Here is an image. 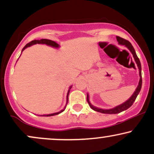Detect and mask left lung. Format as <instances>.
I'll return each mask as SVG.
<instances>
[{
    "mask_svg": "<svg viewBox=\"0 0 154 154\" xmlns=\"http://www.w3.org/2000/svg\"><path fill=\"white\" fill-rule=\"evenodd\" d=\"M116 40H117V41L119 42V44H121V45H125V46H126L129 50L130 51V52L132 53V56H133L134 59L135 60V62L137 63V66H138L139 68V75H140V81H139V84H138V86H137V89H136V91H135V93H133V95H132L131 97H130L129 99L127 100L126 102H125V103H123L122 104H121V105L118 106H116L115 108H114V109H98V108H96L95 106H92L91 103L89 102V96H88V95H87V100L88 102V103H89V106H91V108L92 109H93L94 111H98V112H100V113H103V114H118V113H120L122 112V111H125V110H127V109H129L131 106L133 104L134 101H135L136 98H137V95H138V93H140V89H141V87H142V75H141V64H140V60L138 59V57L137 56V54H136L135 53V49H134L133 46L132 45V44L130 43V42L128 41V40H125V39L124 38H120L119 36H116Z\"/></svg>",
    "mask_w": 154,
    "mask_h": 154,
    "instance_id": "1",
    "label": "left lung"
}]
</instances>
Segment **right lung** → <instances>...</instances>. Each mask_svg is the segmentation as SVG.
Instances as JSON below:
<instances>
[{"label":"right lung","instance_id":"obj_1","mask_svg":"<svg viewBox=\"0 0 154 154\" xmlns=\"http://www.w3.org/2000/svg\"><path fill=\"white\" fill-rule=\"evenodd\" d=\"M37 43H42V44H46L48 45H51V46L52 47H55V48H58L59 47V44H57L56 43V42L53 41V40H48V39H41V40H32V41L29 42V43H27L26 45L22 49V51L24 50V49L26 48L27 47H29L31 46L32 45H34V44H37ZM72 87L69 88V90L68 93H67V102H68V96H69V91H70V89H71ZM65 109V108H64ZM63 109V110H64ZM63 110H61V111H59V112H57V113H54V114H47V115H43L44 116H54V115H57V114H60L61 112H62Z\"/></svg>","mask_w":154,"mask_h":154}]
</instances>
